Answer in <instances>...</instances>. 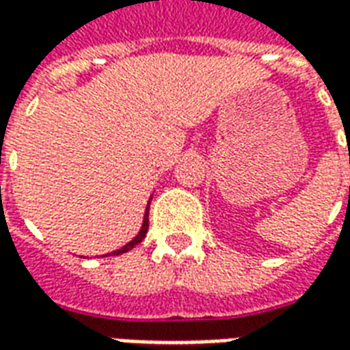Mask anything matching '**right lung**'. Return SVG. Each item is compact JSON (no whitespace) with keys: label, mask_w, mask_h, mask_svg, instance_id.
<instances>
[{"label":"right lung","mask_w":350,"mask_h":350,"mask_svg":"<svg viewBox=\"0 0 350 350\" xmlns=\"http://www.w3.org/2000/svg\"><path fill=\"white\" fill-rule=\"evenodd\" d=\"M150 200H152V198H150ZM148 212H150V202H148V206H146L144 221H142V228H140V232H138V234L135 236V238H133V240H131L129 243H125L122 250L112 251L110 255H122V253H127V251H131V250H133V247H135V245H138V243L144 240L146 232H148V223H150V219H148Z\"/></svg>","instance_id":"add662e5"}]
</instances>
